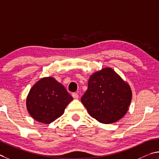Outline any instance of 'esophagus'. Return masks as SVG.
<instances>
[{
	"label": "esophagus",
	"instance_id": "obj_1",
	"mask_svg": "<svg viewBox=\"0 0 159 159\" xmlns=\"http://www.w3.org/2000/svg\"><path fill=\"white\" fill-rule=\"evenodd\" d=\"M72 96L73 97V98H75V99H77L78 98H79V95H78L77 93H72Z\"/></svg>",
	"mask_w": 159,
	"mask_h": 159
}]
</instances>
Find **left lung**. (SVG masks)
Listing matches in <instances>:
<instances>
[{"label":"left lung","instance_id":"obj_1","mask_svg":"<svg viewBox=\"0 0 159 159\" xmlns=\"http://www.w3.org/2000/svg\"><path fill=\"white\" fill-rule=\"evenodd\" d=\"M131 99L130 85L112 68L107 67L89 77L88 89L81 101L91 117L108 124L124 117Z\"/></svg>","mask_w":159,"mask_h":159}]
</instances>
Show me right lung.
<instances>
[{
  "mask_svg": "<svg viewBox=\"0 0 159 159\" xmlns=\"http://www.w3.org/2000/svg\"><path fill=\"white\" fill-rule=\"evenodd\" d=\"M72 97L53 77L41 78L33 86L26 97L28 112L38 122L50 124L59 117Z\"/></svg>",
  "mask_w": 159,
  "mask_h": 159,
  "instance_id": "obj_1",
  "label": "right lung"
}]
</instances>
